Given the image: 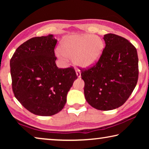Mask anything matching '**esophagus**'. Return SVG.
I'll return each mask as SVG.
<instances>
[{"mask_svg": "<svg viewBox=\"0 0 149 149\" xmlns=\"http://www.w3.org/2000/svg\"><path fill=\"white\" fill-rule=\"evenodd\" d=\"M75 72H76V74H77V76L78 77H81V71L79 69H77L75 70Z\"/></svg>", "mask_w": 149, "mask_h": 149, "instance_id": "34e87169", "label": "esophagus"}]
</instances>
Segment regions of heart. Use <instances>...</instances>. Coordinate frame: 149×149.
<instances>
[{
    "label": "heart",
    "instance_id": "obj_1",
    "mask_svg": "<svg viewBox=\"0 0 149 149\" xmlns=\"http://www.w3.org/2000/svg\"><path fill=\"white\" fill-rule=\"evenodd\" d=\"M103 49L104 42L97 35H73L62 42L56 54L60 58L74 59L76 64L89 67L99 60Z\"/></svg>",
    "mask_w": 149,
    "mask_h": 149
}]
</instances>
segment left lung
I'll return each instance as SVG.
<instances>
[{
  "label": "left lung",
  "instance_id": "left-lung-1",
  "mask_svg": "<svg viewBox=\"0 0 149 149\" xmlns=\"http://www.w3.org/2000/svg\"><path fill=\"white\" fill-rule=\"evenodd\" d=\"M106 46L93 66L81 69L85 99L93 108L110 110L126 102L139 77L136 48L116 34L104 35Z\"/></svg>",
  "mask_w": 149,
  "mask_h": 149
}]
</instances>
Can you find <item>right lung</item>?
<instances>
[{
	"label": "right lung",
	"mask_w": 149,
	"mask_h": 149,
	"mask_svg": "<svg viewBox=\"0 0 149 149\" xmlns=\"http://www.w3.org/2000/svg\"><path fill=\"white\" fill-rule=\"evenodd\" d=\"M56 42L52 35L33 37L17 48L10 62L15 97L35 115L50 116L61 111L77 78L74 67L56 66Z\"/></svg>",
	"instance_id": "add662e5"
}]
</instances>
